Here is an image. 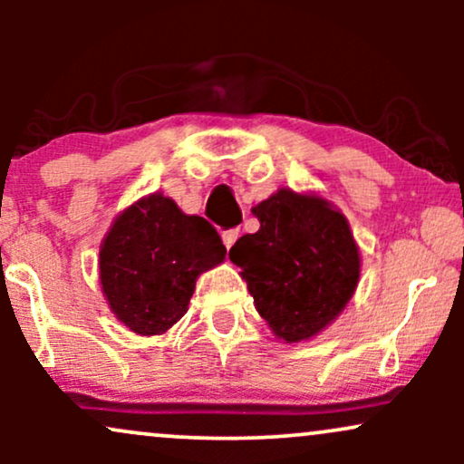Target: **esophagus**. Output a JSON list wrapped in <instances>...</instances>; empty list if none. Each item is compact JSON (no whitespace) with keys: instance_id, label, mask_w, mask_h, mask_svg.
Returning <instances> with one entry per match:
<instances>
[{"instance_id":"1","label":"esophagus","mask_w":464,"mask_h":464,"mask_svg":"<svg viewBox=\"0 0 464 464\" xmlns=\"http://www.w3.org/2000/svg\"><path fill=\"white\" fill-rule=\"evenodd\" d=\"M237 237H239V228H228V231L222 233V242H225L227 248H231Z\"/></svg>"}]
</instances>
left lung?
I'll return each mask as SVG.
<instances>
[{"label":"left lung","instance_id":"obj_1","mask_svg":"<svg viewBox=\"0 0 464 464\" xmlns=\"http://www.w3.org/2000/svg\"><path fill=\"white\" fill-rule=\"evenodd\" d=\"M259 231L228 259L242 268L259 316L285 343L321 334L344 310L360 279V250L347 218L329 200L279 189L253 207Z\"/></svg>","mask_w":464,"mask_h":464}]
</instances>
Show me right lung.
<instances>
[{
  "label": "right lung",
  "mask_w": 464,
  "mask_h": 464,
  "mask_svg": "<svg viewBox=\"0 0 464 464\" xmlns=\"http://www.w3.org/2000/svg\"><path fill=\"white\" fill-rule=\"evenodd\" d=\"M225 257L205 218L183 214L157 191L111 225L100 246V284L117 321L140 335H161L188 312L200 273Z\"/></svg>",
  "instance_id": "add662e5"
}]
</instances>
